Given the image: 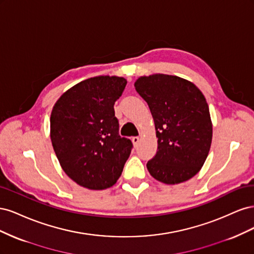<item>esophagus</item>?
Returning a JSON list of instances; mask_svg holds the SVG:
<instances>
[{
	"label": "esophagus",
	"instance_id": "esophagus-1",
	"mask_svg": "<svg viewBox=\"0 0 254 254\" xmlns=\"http://www.w3.org/2000/svg\"><path fill=\"white\" fill-rule=\"evenodd\" d=\"M131 141H132L133 145H136L137 143H139V142H140V137H139V136H132V139H131Z\"/></svg>",
	"mask_w": 254,
	"mask_h": 254
}]
</instances>
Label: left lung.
<instances>
[{
	"mask_svg": "<svg viewBox=\"0 0 254 254\" xmlns=\"http://www.w3.org/2000/svg\"><path fill=\"white\" fill-rule=\"evenodd\" d=\"M134 87L148 104L158 137V151L147 162L156 180L187 181L201 170L212 144L209 105L195 84L175 75L140 76Z\"/></svg>",
	"mask_w": 254,
	"mask_h": 254,
	"instance_id": "1",
	"label": "left lung"
}]
</instances>
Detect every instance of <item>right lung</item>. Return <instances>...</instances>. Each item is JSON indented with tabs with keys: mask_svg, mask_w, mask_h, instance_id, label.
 <instances>
[{
	"mask_svg": "<svg viewBox=\"0 0 254 254\" xmlns=\"http://www.w3.org/2000/svg\"><path fill=\"white\" fill-rule=\"evenodd\" d=\"M127 80L101 75L67 89L51 113V141L64 172L80 187L101 190L118 181L132 143L119 135L114 103Z\"/></svg>",
	"mask_w": 254,
	"mask_h": 254,
	"instance_id": "add662e5",
	"label": "right lung"
}]
</instances>
